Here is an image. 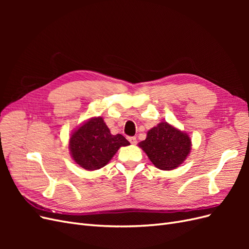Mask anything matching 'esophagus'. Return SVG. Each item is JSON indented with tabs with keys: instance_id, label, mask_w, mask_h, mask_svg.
<instances>
[{
	"instance_id": "obj_1",
	"label": "esophagus",
	"mask_w": 249,
	"mask_h": 249,
	"mask_svg": "<svg viewBox=\"0 0 249 249\" xmlns=\"http://www.w3.org/2000/svg\"><path fill=\"white\" fill-rule=\"evenodd\" d=\"M127 139H129V141L132 143V144H136V143H137L136 137H129Z\"/></svg>"
}]
</instances>
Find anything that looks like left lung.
Instances as JSON below:
<instances>
[{"label": "left lung", "mask_w": 249, "mask_h": 249, "mask_svg": "<svg viewBox=\"0 0 249 249\" xmlns=\"http://www.w3.org/2000/svg\"><path fill=\"white\" fill-rule=\"evenodd\" d=\"M157 168L171 170L182 164L191 149L187 134L167 123H161L147 132L146 139L139 143Z\"/></svg>", "instance_id": "8db88e82"}]
</instances>
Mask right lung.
<instances>
[{"instance_id": "1", "label": "right lung", "mask_w": 249, "mask_h": 249, "mask_svg": "<svg viewBox=\"0 0 249 249\" xmlns=\"http://www.w3.org/2000/svg\"><path fill=\"white\" fill-rule=\"evenodd\" d=\"M123 135H112L102 117L88 120L73 132L70 149L74 162L87 170L104 167L120 146L129 145Z\"/></svg>"}]
</instances>
